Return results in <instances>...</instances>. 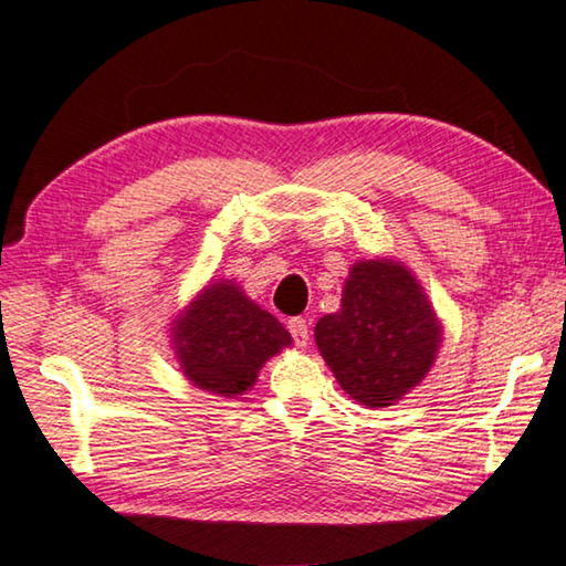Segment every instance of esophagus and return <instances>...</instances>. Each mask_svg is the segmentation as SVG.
I'll return each mask as SVG.
<instances>
[{
  "instance_id": "1",
  "label": "esophagus",
  "mask_w": 566,
  "mask_h": 566,
  "mask_svg": "<svg viewBox=\"0 0 566 566\" xmlns=\"http://www.w3.org/2000/svg\"><path fill=\"white\" fill-rule=\"evenodd\" d=\"M286 327H290V334L294 337L296 347H306V344H310V327H306V319L294 317V319H290Z\"/></svg>"
}]
</instances>
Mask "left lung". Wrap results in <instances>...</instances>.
Returning a JSON list of instances; mask_svg holds the SVG:
<instances>
[{
  "label": "left lung",
  "mask_w": 566,
  "mask_h": 566,
  "mask_svg": "<svg viewBox=\"0 0 566 566\" xmlns=\"http://www.w3.org/2000/svg\"><path fill=\"white\" fill-rule=\"evenodd\" d=\"M314 339L352 399L389 407L432 369L442 324L405 264L361 260L344 282L342 310L324 314Z\"/></svg>",
  "instance_id": "1"
}]
</instances>
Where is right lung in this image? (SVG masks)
I'll return each mask as SVG.
<instances>
[{"label": "right lung", "mask_w": 566, "mask_h": 566, "mask_svg": "<svg viewBox=\"0 0 566 566\" xmlns=\"http://www.w3.org/2000/svg\"><path fill=\"white\" fill-rule=\"evenodd\" d=\"M171 324V349L185 377L219 397L244 395L264 361L292 344L280 319L232 280L207 284Z\"/></svg>", "instance_id": "1"}]
</instances>
